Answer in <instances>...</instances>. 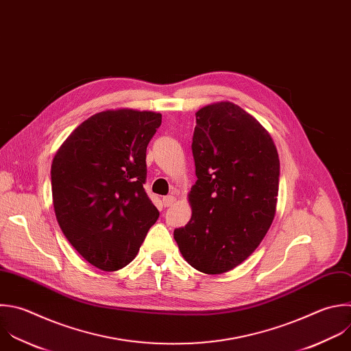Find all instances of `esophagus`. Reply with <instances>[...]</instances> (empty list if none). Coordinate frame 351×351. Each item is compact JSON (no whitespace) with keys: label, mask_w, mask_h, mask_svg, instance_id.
Returning a JSON list of instances; mask_svg holds the SVG:
<instances>
[{"label":"esophagus","mask_w":351,"mask_h":351,"mask_svg":"<svg viewBox=\"0 0 351 351\" xmlns=\"http://www.w3.org/2000/svg\"><path fill=\"white\" fill-rule=\"evenodd\" d=\"M175 202V197L173 195H167L162 198V205L164 206H171Z\"/></svg>","instance_id":"obj_1"}]
</instances>
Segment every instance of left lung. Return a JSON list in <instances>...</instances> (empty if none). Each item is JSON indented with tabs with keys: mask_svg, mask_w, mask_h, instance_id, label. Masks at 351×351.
Masks as SVG:
<instances>
[{
	"mask_svg": "<svg viewBox=\"0 0 351 351\" xmlns=\"http://www.w3.org/2000/svg\"><path fill=\"white\" fill-rule=\"evenodd\" d=\"M195 123L191 219L173 231V239L195 270L221 274L241 265L269 231L277 206L280 158L270 134L234 103L199 108Z\"/></svg>",
	"mask_w": 351,
	"mask_h": 351,
	"instance_id": "obj_1",
	"label": "left lung"
}]
</instances>
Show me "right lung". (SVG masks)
Instances as JSON below:
<instances>
[{
	"instance_id": "right-lung-1",
	"label": "right lung",
	"mask_w": 351,
	"mask_h": 351,
	"mask_svg": "<svg viewBox=\"0 0 351 351\" xmlns=\"http://www.w3.org/2000/svg\"><path fill=\"white\" fill-rule=\"evenodd\" d=\"M161 114L106 110L80 124L51 167L58 223L92 266L115 271L131 263L160 212L145 191L146 150Z\"/></svg>"
}]
</instances>
